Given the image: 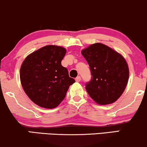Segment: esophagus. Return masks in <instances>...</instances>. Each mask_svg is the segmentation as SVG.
<instances>
[{
  "mask_svg": "<svg viewBox=\"0 0 147 147\" xmlns=\"http://www.w3.org/2000/svg\"><path fill=\"white\" fill-rule=\"evenodd\" d=\"M80 80H81L80 76H78L76 78V82H80Z\"/></svg>",
  "mask_w": 147,
  "mask_h": 147,
  "instance_id": "1",
  "label": "esophagus"
}]
</instances>
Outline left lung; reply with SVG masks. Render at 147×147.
Segmentation results:
<instances>
[{
    "mask_svg": "<svg viewBox=\"0 0 147 147\" xmlns=\"http://www.w3.org/2000/svg\"><path fill=\"white\" fill-rule=\"evenodd\" d=\"M90 67L91 79L86 90L99 105L114 102L121 96L129 80V67L122 55L102 43L82 51Z\"/></svg>",
    "mask_w": 147,
    "mask_h": 147,
    "instance_id": "obj_1",
    "label": "left lung"
}]
</instances>
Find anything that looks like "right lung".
<instances>
[{
    "label": "right lung",
    "instance_id": "1",
    "mask_svg": "<svg viewBox=\"0 0 147 147\" xmlns=\"http://www.w3.org/2000/svg\"><path fill=\"white\" fill-rule=\"evenodd\" d=\"M66 54L62 47L47 45L29 54L20 70L22 87L28 97L41 107H58L75 80L61 61Z\"/></svg>",
    "mask_w": 147,
    "mask_h": 147
}]
</instances>
